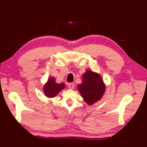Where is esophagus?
<instances>
[{
	"label": "esophagus",
	"mask_w": 147,
	"mask_h": 147,
	"mask_svg": "<svg viewBox=\"0 0 147 147\" xmlns=\"http://www.w3.org/2000/svg\"><path fill=\"white\" fill-rule=\"evenodd\" d=\"M68 87H69V89L73 90L74 88V83L68 84Z\"/></svg>",
	"instance_id": "esophagus-1"
}]
</instances>
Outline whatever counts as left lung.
Returning a JSON list of instances; mask_svg holds the SVG:
<instances>
[{
  "label": "left lung",
  "mask_w": 147,
  "mask_h": 147,
  "mask_svg": "<svg viewBox=\"0 0 147 147\" xmlns=\"http://www.w3.org/2000/svg\"><path fill=\"white\" fill-rule=\"evenodd\" d=\"M78 90L87 104L92 105L104 96L106 86L100 74L86 70L82 76V83L78 85Z\"/></svg>",
  "instance_id": "obj_1"
}]
</instances>
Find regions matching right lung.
<instances>
[{
    "label": "right lung",
    "instance_id": "obj_1",
    "mask_svg": "<svg viewBox=\"0 0 147 147\" xmlns=\"http://www.w3.org/2000/svg\"><path fill=\"white\" fill-rule=\"evenodd\" d=\"M65 88L64 83H57L54 76H51L48 78L47 82L43 85V92L44 95L49 98H54L58 93Z\"/></svg>",
    "mask_w": 147,
    "mask_h": 147
}]
</instances>
